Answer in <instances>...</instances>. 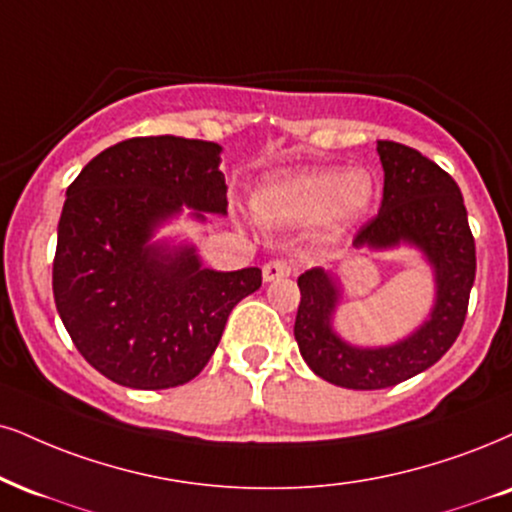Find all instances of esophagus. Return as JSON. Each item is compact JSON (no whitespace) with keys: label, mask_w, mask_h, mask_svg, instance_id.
<instances>
[{"label":"esophagus","mask_w":512,"mask_h":512,"mask_svg":"<svg viewBox=\"0 0 512 512\" xmlns=\"http://www.w3.org/2000/svg\"><path fill=\"white\" fill-rule=\"evenodd\" d=\"M289 275H292V263L282 261V258H275V261H268L266 266H263V280L266 282L282 280V277Z\"/></svg>","instance_id":"34e87169"}]
</instances>
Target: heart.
Segmentation results:
<instances>
[{
    "label": "heart",
    "instance_id": "heart-1",
    "mask_svg": "<svg viewBox=\"0 0 512 512\" xmlns=\"http://www.w3.org/2000/svg\"><path fill=\"white\" fill-rule=\"evenodd\" d=\"M375 197V182L365 170L311 168L270 180L251 194V211L263 225L304 227L318 220L337 230L361 216Z\"/></svg>",
    "mask_w": 512,
    "mask_h": 512
}]
</instances>
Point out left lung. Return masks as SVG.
Segmentation results:
<instances>
[{"label": "left lung", "instance_id": "1", "mask_svg": "<svg viewBox=\"0 0 512 512\" xmlns=\"http://www.w3.org/2000/svg\"><path fill=\"white\" fill-rule=\"evenodd\" d=\"M377 154L384 170L382 206L358 230L353 246L418 249L434 275V306L425 323L399 342L356 346L332 325L344 292L337 277L323 268L299 275L296 344L315 375L346 389H387L432 368L463 330L477 268L475 239L456 180L406 144L380 140Z\"/></svg>", "mask_w": 512, "mask_h": 512}]
</instances>
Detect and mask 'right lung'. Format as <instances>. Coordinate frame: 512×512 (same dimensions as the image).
Wrapping results in <instances>:
<instances>
[{
    "label": "right lung",
    "instance_id": "right-lung-1",
    "mask_svg": "<svg viewBox=\"0 0 512 512\" xmlns=\"http://www.w3.org/2000/svg\"><path fill=\"white\" fill-rule=\"evenodd\" d=\"M216 142L132 137L104 149L66 189L54 301L75 349L130 389L180 387L199 375L227 315L261 287V270L201 266L194 244L154 242L189 208L227 216Z\"/></svg>",
    "mask_w": 512,
    "mask_h": 512
}]
</instances>
